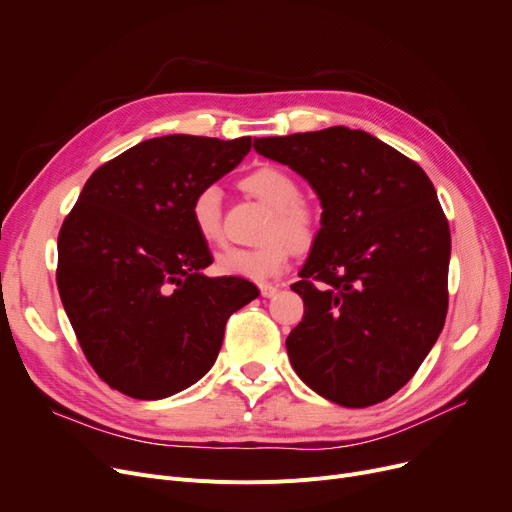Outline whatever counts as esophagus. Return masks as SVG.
<instances>
[{"label": "esophagus", "mask_w": 512, "mask_h": 512, "mask_svg": "<svg viewBox=\"0 0 512 512\" xmlns=\"http://www.w3.org/2000/svg\"><path fill=\"white\" fill-rule=\"evenodd\" d=\"M259 290H261V297H265V299H272V297H276L280 288H278L276 284H261V286H259Z\"/></svg>", "instance_id": "esophagus-1"}]
</instances>
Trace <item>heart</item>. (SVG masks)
Instances as JSON below:
<instances>
[{"instance_id":"1","label":"heart","mask_w":512,"mask_h":512,"mask_svg":"<svg viewBox=\"0 0 512 512\" xmlns=\"http://www.w3.org/2000/svg\"><path fill=\"white\" fill-rule=\"evenodd\" d=\"M249 195L272 209L267 222V242L255 249L230 247L215 259V270L222 276L251 282H267L280 276L292 255V246L305 247L317 232V213L311 203L301 199L299 182L282 168L261 166L240 180ZM191 222L205 242H220L222 228V191L220 186L205 184L191 201Z\"/></svg>"}]
</instances>
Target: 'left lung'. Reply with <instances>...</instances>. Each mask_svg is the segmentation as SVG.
<instances>
[{"label":"left lung","instance_id":"8db88e82","mask_svg":"<svg viewBox=\"0 0 512 512\" xmlns=\"http://www.w3.org/2000/svg\"><path fill=\"white\" fill-rule=\"evenodd\" d=\"M253 147L303 176L324 209L290 286L305 303L286 338L290 363L336 405H378L413 378L444 328L450 228L436 188L365 130L332 126Z\"/></svg>","mask_w":512,"mask_h":512}]
</instances>
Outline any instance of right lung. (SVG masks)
Masks as SVG:
<instances>
[{"mask_svg": "<svg viewBox=\"0 0 512 512\" xmlns=\"http://www.w3.org/2000/svg\"><path fill=\"white\" fill-rule=\"evenodd\" d=\"M251 137L168 134L91 174L58 236V290L80 348L118 392L159 400L213 367L228 317L259 297L242 278H207L213 257L191 201L232 172Z\"/></svg>", "mask_w": 512, "mask_h": 512, "instance_id": "1", "label": "right lung"}]
</instances>
